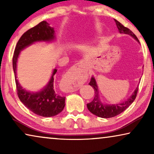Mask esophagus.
Here are the masks:
<instances>
[{
	"instance_id": "esophagus-1",
	"label": "esophagus",
	"mask_w": 154,
	"mask_h": 154,
	"mask_svg": "<svg viewBox=\"0 0 154 154\" xmlns=\"http://www.w3.org/2000/svg\"><path fill=\"white\" fill-rule=\"evenodd\" d=\"M85 64V62L83 61H80L78 62L76 64H75L74 67H79L80 66H83ZM62 87L66 92H73L79 88V85H78L77 82L75 81H71V80H66L65 79L62 82Z\"/></svg>"
}]
</instances>
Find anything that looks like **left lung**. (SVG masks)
<instances>
[{"instance_id": "8db88e82", "label": "left lung", "mask_w": 154, "mask_h": 154, "mask_svg": "<svg viewBox=\"0 0 154 154\" xmlns=\"http://www.w3.org/2000/svg\"><path fill=\"white\" fill-rule=\"evenodd\" d=\"M114 20L120 33L131 35L137 41L139 42L138 38L131 30H130L127 27L124 26L119 21H117L116 20ZM89 85H91L94 88V97L91 102L87 104L88 110L92 113H93L94 115L97 116L104 118V119L114 117L125 111L135 100L138 92V87H137L132 95L130 97V98H128L126 101H124L123 102L116 104H105L101 102L100 96H99L98 86L97 85L96 81L93 76L91 78Z\"/></svg>"}]
</instances>
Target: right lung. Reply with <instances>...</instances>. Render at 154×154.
Masks as SVG:
<instances>
[{
  "label": "right lung",
  "instance_id": "add662e5",
  "mask_svg": "<svg viewBox=\"0 0 154 154\" xmlns=\"http://www.w3.org/2000/svg\"><path fill=\"white\" fill-rule=\"evenodd\" d=\"M55 38L54 28L45 21L40 22L23 34L17 43L12 58V66L15 78L17 95L21 102L29 110L43 117H51L62 112L65 106V97L57 93L54 88V75L57 73L54 69L48 85L41 91L31 92L23 89L16 76L17 62L21 50L35 42L51 41Z\"/></svg>",
  "mask_w": 154,
  "mask_h": 154
}]
</instances>
